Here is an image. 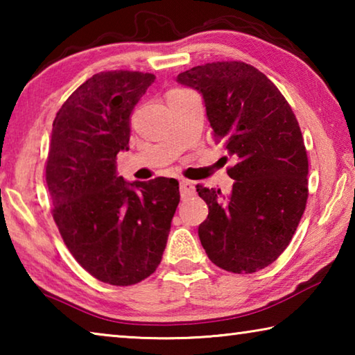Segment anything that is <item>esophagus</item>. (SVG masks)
Instances as JSON below:
<instances>
[{
  "label": "esophagus",
  "mask_w": 355,
  "mask_h": 355,
  "mask_svg": "<svg viewBox=\"0 0 355 355\" xmlns=\"http://www.w3.org/2000/svg\"><path fill=\"white\" fill-rule=\"evenodd\" d=\"M180 194H182V197H191L196 194V184L192 182H188V180H182L180 182Z\"/></svg>",
  "instance_id": "1"
}]
</instances>
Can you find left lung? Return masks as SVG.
Segmentation results:
<instances>
[{
    "label": "left lung",
    "instance_id": "8db88e82",
    "mask_svg": "<svg viewBox=\"0 0 355 355\" xmlns=\"http://www.w3.org/2000/svg\"><path fill=\"white\" fill-rule=\"evenodd\" d=\"M177 83L202 95L214 136L235 159L227 171L232 194L197 186L208 205L200 243L228 272L260 271L290 244L307 203L309 161L296 116L274 83L244 62L197 65Z\"/></svg>",
    "mask_w": 355,
    "mask_h": 355
}]
</instances>
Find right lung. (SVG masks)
<instances>
[{"label": "right lung", "instance_id": "right-lung-1", "mask_svg": "<svg viewBox=\"0 0 355 355\" xmlns=\"http://www.w3.org/2000/svg\"><path fill=\"white\" fill-rule=\"evenodd\" d=\"M155 81L141 71H101L70 95L53 122L46 184L59 233L75 260L105 284L128 286L155 272L180 202L175 178L125 182L130 119Z\"/></svg>", "mask_w": 355, "mask_h": 355}]
</instances>
